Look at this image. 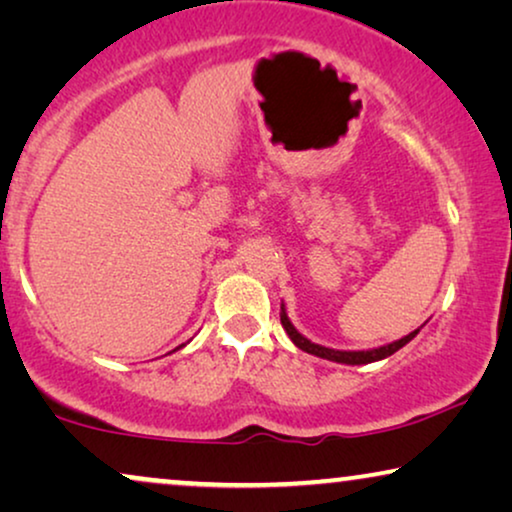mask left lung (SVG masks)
<instances>
[{"label": "left lung", "mask_w": 512, "mask_h": 512, "mask_svg": "<svg viewBox=\"0 0 512 512\" xmlns=\"http://www.w3.org/2000/svg\"><path fill=\"white\" fill-rule=\"evenodd\" d=\"M279 319H282V326H284L286 335H289L291 342L298 349H303V352H307V354L319 356V359L335 361V363H345V366H366V363H375V361L387 359V356H391L394 352H398V349H401V347L408 345V342L419 333V328H422V326H419L417 331L403 335L401 340L389 342V345H382V347H375V349H361V352H345V349H331V347L317 345V342L307 340L303 333H298V328L291 324L289 314H286L284 303H282V310H279Z\"/></svg>", "instance_id": "obj_1"}]
</instances>
